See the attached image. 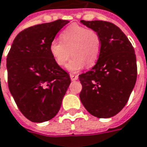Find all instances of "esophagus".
I'll list each match as a JSON object with an SVG mask.
<instances>
[{
  "instance_id": "34e87169",
  "label": "esophagus",
  "mask_w": 147,
  "mask_h": 147,
  "mask_svg": "<svg viewBox=\"0 0 147 147\" xmlns=\"http://www.w3.org/2000/svg\"><path fill=\"white\" fill-rule=\"evenodd\" d=\"M70 77H71V80H73V81L78 79V76H76V75H73V74H71L70 75Z\"/></svg>"
}]
</instances>
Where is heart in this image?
<instances>
[{"instance_id": "heart-1", "label": "heart", "mask_w": 147, "mask_h": 147, "mask_svg": "<svg viewBox=\"0 0 147 147\" xmlns=\"http://www.w3.org/2000/svg\"><path fill=\"white\" fill-rule=\"evenodd\" d=\"M61 41L53 39L50 43V53L59 66L66 65L71 53L72 59L67 69L76 73L87 66H93L99 58L101 41L98 33L79 24H71L61 32Z\"/></svg>"}]
</instances>
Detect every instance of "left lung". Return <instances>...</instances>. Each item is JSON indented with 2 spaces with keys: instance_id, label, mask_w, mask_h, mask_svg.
Returning a JSON list of instances; mask_svg holds the SVG:
<instances>
[{
  "instance_id": "obj_1",
  "label": "left lung",
  "mask_w": 147,
  "mask_h": 147,
  "mask_svg": "<svg viewBox=\"0 0 147 147\" xmlns=\"http://www.w3.org/2000/svg\"><path fill=\"white\" fill-rule=\"evenodd\" d=\"M98 33L101 51L92 69L79 76L82 105L93 116L111 118L126 105L137 80L134 48L115 24L102 20H80Z\"/></svg>"
}]
</instances>
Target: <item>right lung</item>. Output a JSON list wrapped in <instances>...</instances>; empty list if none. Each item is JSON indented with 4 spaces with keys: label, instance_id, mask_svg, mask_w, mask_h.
<instances>
[{
    "label": "right lung",
    "instance_id": "obj_1",
    "mask_svg": "<svg viewBox=\"0 0 147 147\" xmlns=\"http://www.w3.org/2000/svg\"><path fill=\"white\" fill-rule=\"evenodd\" d=\"M68 20L37 24L16 36L6 58L9 90L31 122L43 123L58 113L71 84L50 53V43Z\"/></svg>",
    "mask_w": 147,
    "mask_h": 147
}]
</instances>
